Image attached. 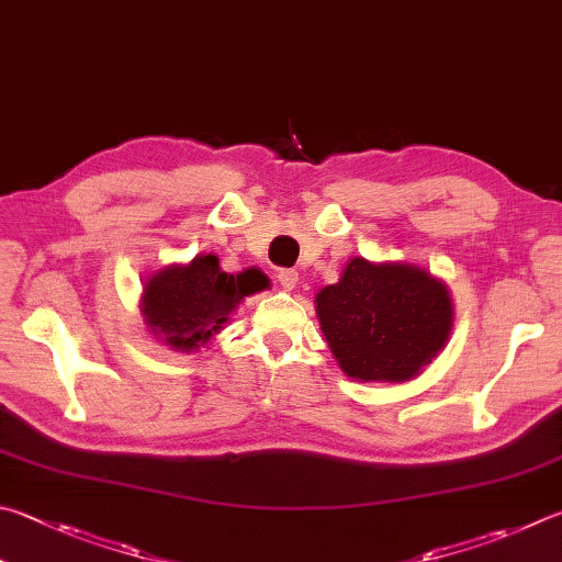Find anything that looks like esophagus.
Instances as JSON below:
<instances>
[{"label": "esophagus", "mask_w": 562, "mask_h": 562, "mask_svg": "<svg viewBox=\"0 0 562 562\" xmlns=\"http://www.w3.org/2000/svg\"><path fill=\"white\" fill-rule=\"evenodd\" d=\"M278 280H280L284 290H294V284L300 282V274H297V270H292V268H282L278 272Z\"/></svg>", "instance_id": "1"}]
</instances>
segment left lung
Instances as JSON below:
<instances>
[{"label": "left lung", "instance_id": "left-lung-1", "mask_svg": "<svg viewBox=\"0 0 562 562\" xmlns=\"http://www.w3.org/2000/svg\"><path fill=\"white\" fill-rule=\"evenodd\" d=\"M316 316L346 375L405 383L445 349L454 312L447 284L427 270L351 258L316 294Z\"/></svg>", "mask_w": 562, "mask_h": 562}]
</instances>
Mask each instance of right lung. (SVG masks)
<instances>
[{
  "instance_id": "right-lung-1",
  "label": "right lung",
  "mask_w": 562,
  "mask_h": 562,
  "mask_svg": "<svg viewBox=\"0 0 562 562\" xmlns=\"http://www.w3.org/2000/svg\"><path fill=\"white\" fill-rule=\"evenodd\" d=\"M268 288L260 270L228 274L216 255L201 252L189 265H167L149 274L142 290V314L157 339L175 351L191 353L223 329L228 314L248 297Z\"/></svg>"
}]
</instances>
